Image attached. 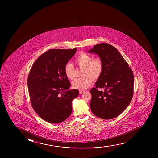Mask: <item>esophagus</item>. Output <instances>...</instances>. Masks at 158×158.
I'll use <instances>...</instances> for the list:
<instances>
[{
    "mask_svg": "<svg viewBox=\"0 0 158 158\" xmlns=\"http://www.w3.org/2000/svg\"><path fill=\"white\" fill-rule=\"evenodd\" d=\"M84 91H83V90H80V91H79V93L81 94L84 93Z\"/></svg>",
    "mask_w": 158,
    "mask_h": 158,
    "instance_id": "esophagus-1",
    "label": "esophagus"
}]
</instances>
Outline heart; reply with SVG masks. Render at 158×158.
Segmentation results:
<instances>
[{
  "label": "heart",
  "instance_id": "1",
  "mask_svg": "<svg viewBox=\"0 0 158 158\" xmlns=\"http://www.w3.org/2000/svg\"><path fill=\"white\" fill-rule=\"evenodd\" d=\"M75 63L79 69H82V78L76 79L72 83L74 89L84 90L92 84L93 80H97L102 76L104 64L102 58H93L91 55L85 53L79 54L75 59ZM66 76L69 79H73L76 77V69L72 63L68 62L64 67Z\"/></svg>",
  "mask_w": 158,
  "mask_h": 158
}]
</instances>
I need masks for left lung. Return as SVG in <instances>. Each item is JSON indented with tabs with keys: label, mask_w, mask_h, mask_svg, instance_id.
<instances>
[{
	"label": "left lung",
	"mask_w": 158,
	"mask_h": 158,
	"mask_svg": "<svg viewBox=\"0 0 158 158\" xmlns=\"http://www.w3.org/2000/svg\"><path fill=\"white\" fill-rule=\"evenodd\" d=\"M103 61L102 76L91 89L90 107L94 114L108 120L118 117L131 102L134 76L131 67L116 48L107 43L97 44L89 51ZM98 88L103 89L99 91Z\"/></svg>",
	"instance_id": "1"
}]
</instances>
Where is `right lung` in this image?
I'll list each match as a JSON object with an SVG mask.
<instances>
[{
    "mask_svg": "<svg viewBox=\"0 0 158 158\" xmlns=\"http://www.w3.org/2000/svg\"><path fill=\"white\" fill-rule=\"evenodd\" d=\"M77 48L52 49L41 54L33 64L27 79L31 104L37 114L48 123H60L72 113V102L79 95L71 85L64 67Z\"/></svg>",
    "mask_w": 158,
    "mask_h": 158,
    "instance_id": "obj_1",
    "label": "right lung"
}]
</instances>
